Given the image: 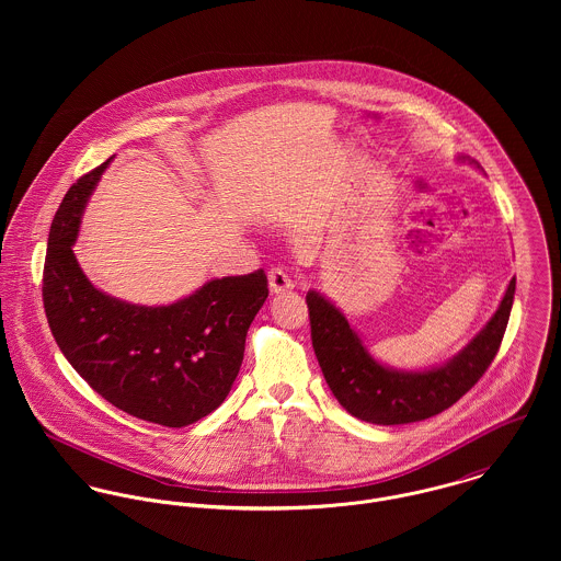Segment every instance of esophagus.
I'll use <instances>...</instances> for the list:
<instances>
[{
    "mask_svg": "<svg viewBox=\"0 0 561 561\" xmlns=\"http://www.w3.org/2000/svg\"><path fill=\"white\" fill-rule=\"evenodd\" d=\"M267 280H270V291L276 294V296L294 289V280L283 267H272L270 274H267Z\"/></svg>",
    "mask_w": 561,
    "mask_h": 561,
    "instance_id": "34e87169",
    "label": "esophagus"
}]
</instances>
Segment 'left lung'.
<instances>
[{
	"label": "left lung",
	"instance_id": "left-lung-1",
	"mask_svg": "<svg viewBox=\"0 0 561 561\" xmlns=\"http://www.w3.org/2000/svg\"><path fill=\"white\" fill-rule=\"evenodd\" d=\"M516 278L510 280L494 316L451 360L425 371H400L378 363L345 316L318 291L307 294L311 339L321 374L339 403L356 419L401 425L430 419L471 391L503 341Z\"/></svg>",
	"mask_w": 561,
	"mask_h": 561
}]
</instances>
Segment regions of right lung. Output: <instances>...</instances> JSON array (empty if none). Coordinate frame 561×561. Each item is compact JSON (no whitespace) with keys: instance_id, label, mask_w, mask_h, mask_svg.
<instances>
[{"instance_id":"add662e5","label":"right lung","mask_w":561,"mask_h":561,"mask_svg":"<svg viewBox=\"0 0 561 561\" xmlns=\"http://www.w3.org/2000/svg\"><path fill=\"white\" fill-rule=\"evenodd\" d=\"M90 170L54 216L43 272L51 334L81 378L118 410L183 427L227 400L243 360L248 328L267 298L263 270L205 283L168 307L99 291L73 252L81 214L103 170Z\"/></svg>"}]
</instances>
